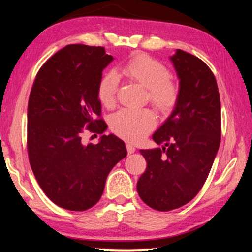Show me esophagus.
Instances as JSON below:
<instances>
[{
  "label": "esophagus",
  "instance_id": "1",
  "mask_svg": "<svg viewBox=\"0 0 252 252\" xmlns=\"http://www.w3.org/2000/svg\"><path fill=\"white\" fill-rule=\"evenodd\" d=\"M126 151H127V153H129V155H131V153H133L135 151V148H134L133 144L127 142L126 144Z\"/></svg>",
  "mask_w": 252,
  "mask_h": 252
}]
</instances>
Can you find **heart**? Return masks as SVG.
Wrapping results in <instances>:
<instances>
[{
  "instance_id": "obj_1",
  "label": "heart",
  "mask_w": 252,
  "mask_h": 252,
  "mask_svg": "<svg viewBox=\"0 0 252 252\" xmlns=\"http://www.w3.org/2000/svg\"><path fill=\"white\" fill-rule=\"evenodd\" d=\"M122 74L147 89V100L159 111L169 112L179 100L180 87L170 76L167 66L146 53H135L121 67ZM119 78L109 71L101 75L96 94L101 104L111 109L116 105ZM156 117L149 109H123L110 118V127L114 133L127 141L142 140L156 126Z\"/></svg>"
}]
</instances>
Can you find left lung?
Here are the masks:
<instances>
[{"label": "left lung", "instance_id": "obj_1", "mask_svg": "<svg viewBox=\"0 0 252 252\" xmlns=\"http://www.w3.org/2000/svg\"><path fill=\"white\" fill-rule=\"evenodd\" d=\"M170 59L180 95L171 116L152 135L165 147L140 150L147 169L136 185L142 201L158 211L180 208L198 194L221 140L220 95L210 67L182 50Z\"/></svg>", "mask_w": 252, "mask_h": 252}]
</instances>
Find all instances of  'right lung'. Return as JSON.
Listing matches in <instances>:
<instances>
[{"label": "right lung", "mask_w": 252, "mask_h": 252, "mask_svg": "<svg viewBox=\"0 0 252 252\" xmlns=\"http://www.w3.org/2000/svg\"><path fill=\"white\" fill-rule=\"evenodd\" d=\"M113 58L102 46L66 45L37 72L28 104V153L32 171L51 201L84 211L99 201L112 168L126 157L114 134L84 146L85 132L102 134L97 82Z\"/></svg>", "instance_id": "add662e5"}]
</instances>
